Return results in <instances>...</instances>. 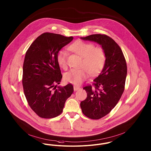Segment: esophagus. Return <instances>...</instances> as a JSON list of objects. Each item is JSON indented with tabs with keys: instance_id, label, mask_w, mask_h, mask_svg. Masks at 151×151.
<instances>
[{
	"instance_id": "esophagus-1",
	"label": "esophagus",
	"mask_w": 151,
	"mask_h": 151,
	"mask_svg": "<svg viewBox=\"0 0 151 151\" xmlns=\"http://www.w3.org/2000/svg\"><path fill=\"white\" fill-rule=\"evenodd\" d=\"M80 87H78V86H74V91H78V90H80Z\"/></svg>"
}]
</instances>
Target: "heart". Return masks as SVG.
Listing matches in <instances>:
<instances>
[{"instance_id": "b5f03b06", "label": "heart", "mask_w": 151, "mask_h": 151, "mask_svg": "<svg viewBox=\"0 0 151 151\" xmlns=\"http://www.w3.org/2000/svg\"><path fill=\"white\" fill-rule=\"evenodd\" d=\"M70 49L82 57V68L72 69L66 73L64 80L76 85H80L89 76H94L99 74L102 69L106 60V55L104 49L100 47H94L93 43L77 40L70 46ZM67 52L64 50L60 51L57 55V62L64 70L67 69Z\"/></svg>"}]
</instances>
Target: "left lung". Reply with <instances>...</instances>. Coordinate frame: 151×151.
<instances>
[{
    "label": "left lung",
    "mask_w": 151,
    "mask_h": 151,
    "mask_svg": "<svg viewBox=\"0 0 151 151\" xmlns=\"http://www.w3.org/2000/svg\"><path fill=\"white\" fill-rule=\"evenodd\" d=\"M80 38L97 43L106 55L102 70L93 80L94 88L91 85L83 88L87 93V98L80 104L84 115L97 120L108 114L120 100L127 74V63L120 46L111 37L93 34Z\"/></svg>",
    "instance_id": "1"
}]
</instances>
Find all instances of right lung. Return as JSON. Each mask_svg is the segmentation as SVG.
I'll list each match as a JSON object with an SVG mask.
<instances>
[{
	"label": "right lung",
	"instance_id": "add662e5",
	"mask_svg": "<svg viewBox=\"0 0 151 151\" xmlns=\"http://www.w3.org/2000/svg\"><path fill=\"white\" fill-rule=\"evenodd\" d=\"M73 40V37L45 32L32 43L26 53L22 78L24 93L31 108L40 117L51 119L60 115L74 91L70 83L57 85L62 78L58 53Z\"/></svg>",
	"mask_w": 151,
	"mask_h": 151
}]
</instances>
